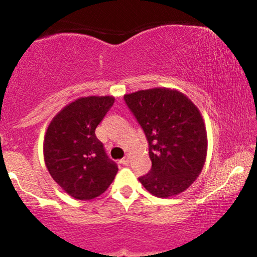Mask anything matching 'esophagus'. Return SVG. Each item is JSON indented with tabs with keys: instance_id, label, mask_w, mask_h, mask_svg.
Returning a JSON list of instances; mask_svg holds the SVG:
<instances>
[{
	"instance_id": "esophagus-1",
	"label": "esophagus",
	"mask_w": 257,
	"mask_h": 257,
	"mask_svg": "<svg viewBox=\"0 0 257 257\" xmlns=\"http://www.w3.org/2000/svg\"><path fill=\"white\" fill-rule=\"evenodd\" d=\"M129 162H131V157H129V156H128V155H126V156H125V157L122 159V163H123V164H124V166H128V164H129Z\"/></svg>"
}]
</instances>
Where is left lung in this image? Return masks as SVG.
<instances>
[{"instance_id":"8db88e82","label":"left lung","mask_w":257,"mask_h":257,"mask_svg":"<svg viewBox=\"0 0 257 257\" xmlns=\"http://www.w3.org/2000/svg\"><path fill=\"white\" fill-rule=\"evenodd\" d=\"M124 100L150 145L152 168L139 181L159 198L184 192L202 173L208 152L205 123L198 107L172 88L138 90L125 94Z\"/></svg>"}]
</instances>
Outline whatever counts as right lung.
<instances>
[{"mask_svg": "<svg viewBox=\"0 0 257 257\" xmlns=\"http://www.w3.org/2000/svg\"><path fill=\"white\" fill-rule=\"evenodd\" d=\"M113 96H81L53 117L44 134L47 169L61 190L75 199L90 200L108 188L118 168L106 156L95 129Z\"/></svg>", "mask_w": 257, "mask_h": 257, "instance_id": "right-lung-1", "label": "right lung"}]
</instances>
